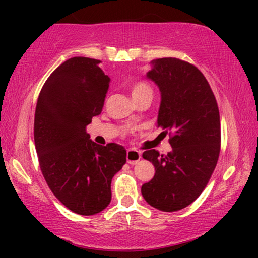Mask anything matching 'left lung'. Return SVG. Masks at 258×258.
Listing matches in <instances>:
<instances>
[{"mask_svg": "<svg viewBox=\"0 0 258 258\" xmlns=\"http://www.w3.org/2000/svg\"><path fill=\"white\" fill-rule=\"evenodd\" d=\"M88 57L55 69L38 96L35 148L43 177L63 206L79 215L101 213L111 201V179L125 163L124 148L90 140L87 125L101 114L110 79Z\"/></svg>", "mask_w": 258, "mask_h": 258, "instance_id": "8db88e82", "label": "left lung"}]
</instances>
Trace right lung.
Segmentation results:
<instances>
[{"mask_svg":"<svg viewBox=\"0 0 258 258\" xmlns=\"http://www.w3.org/2000/svg\"><path fill=\"white\" fill-rule=\"evenodd\" d=\"M147 76L161 91L158 126L169 130L170 148L149 150L143 158L155 175L141 192L151 207L177 211L191 204L206 188L221 150L216 98L195 66L177 58H158Z\"/></svg>","mask_w":258,"mask_h":258,"instance_id":"right-lung-1","label":"right lung"}]
</instances>
